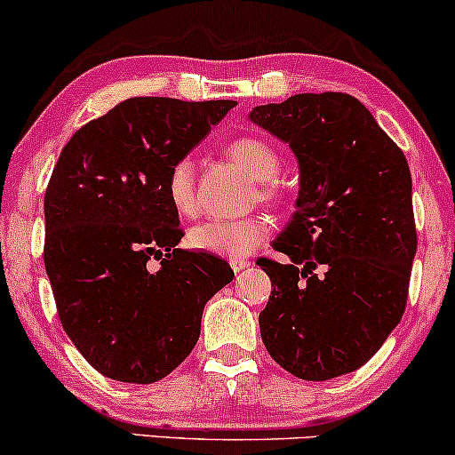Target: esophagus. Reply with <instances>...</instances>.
<instances>
[{
    "instance_id": "esophagus-1",
    "label": "esophagus",
    "mask_w": 455,
    "mask_h": 455,
    "mask_svg": "<svg viewBox=\"0 0 455 455\" xmlns=\"http://www.w3.org/2000/svg\"><path fill=\"white\" fill-rule=\"evenodd\" d=\"M229 267H232V270L234 273H241V270H244L247 267H251V262H249V259H232V262H229Z\"/></svg>"
}]
</instances>
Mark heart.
<instances>
[{
    "label": "heart",
    "instance_id": "1",
    "mask_svg": "<svg viewBox=\"0 0 455 455\" xmlns=\"http://www.w3.org/2000/svg\"><path fill=\"white\" fill-rule=\"evenodd\" d=\"M226 155L258 185V197L273 202L279 197L275 178L282 172V156L259 137H238L226 146ZM165 196L180 217L196 212V163L178 159L165 178ZM268 223L262 217L238 221H202L187 232V244L196 251L226 259H244L268 238Z\"/></svg>",
    "mask_w": 455,
    "mask_h": 455
}]
</instances>
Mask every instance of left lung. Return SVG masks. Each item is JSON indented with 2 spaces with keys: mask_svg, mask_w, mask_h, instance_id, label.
I'll list each match as a JSON object with an SVG mask.
<instances>
[{
  "mask_svg": "<svg viewBox=\"0 0 455 455\" xmlns=\"http://www.w3.org/2000/svg\"><path fill=\"white\" fill-rule=\"evenodd\" d=\"M251 122L292 148L299 197L259 258L273 292L259 314L268 355L303 380L359 370L402 320L417 251L404 152L363 103L341 92L259 105Z\"/></svg>",
  "mask_w": 455,
  "mask_h": 455,
  "instance_id": "1",
  "label": "left lung"
}]
</instances>
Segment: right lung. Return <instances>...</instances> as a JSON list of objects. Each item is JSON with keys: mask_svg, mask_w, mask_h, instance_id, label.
Segmentation results:
<instances>
[{"mask_svg": "<svg viewBox=\"0 0 455 455\" xmlns=\"http://www.w3.org/2000/svg\"><path fill=\"white\" fill-rule=\"evenodd\" d=\"M236 100L137 96L70 137L44 193V268L62 326L96 371L150 385L191 355L228 262L178 249L165 178ZM157 264H154V259Z\"/></svg>", "mask_w": 455, "mask_h": 455, "instance_id": "right-lung-1", "label": "right lung"}]
</instances>
